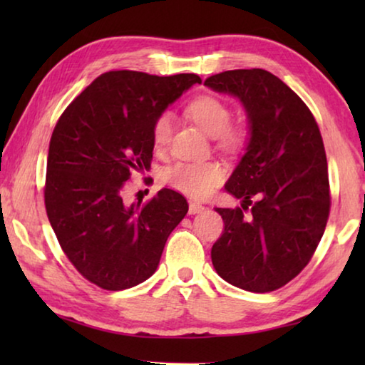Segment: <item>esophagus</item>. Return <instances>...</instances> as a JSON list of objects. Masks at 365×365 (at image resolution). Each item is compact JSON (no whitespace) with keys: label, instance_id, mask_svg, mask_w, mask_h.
Returning <instances> with one entry per match:
<instances>
[{"label":"esophagus","instance_id":"1","mask_svg":"<svg viewBox=\"0 0 365 365\" xmlns=\"http://www.w3.org/2000/svg\"><path fill=\"white\" fill-rule=\"evenodd\" d=\"M188 211H190V214H200V212L205 211V206H202L200 201H190L188 202Z\"/></svg>","mask_w":365,"mask_h":365}]
</instances>
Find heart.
I'll return each mask as SVG.
<instances>
[{
	"label": "heart",
	"mask_w": 365,
	"mask_h": 365,
	"mask_svg": "<svg viewBox=\"0 0 365 365\" xmlns=\"http://www.w3.org/2000/svg\"><path fill=\"white\" fill-rule=\"evenodd\" d=\"M185 113L206 133L212 135L215 143L225 150H238L245 145L246 130L240 123H230L232 109L225 101L212 95H201L191 100ZM174 133V119L169 113H160L153 120L151 138L156 150L169 146ZM225 169L217 160L202 163H177L165 170V182L172 188L191 196H207L224 180Z\"/></svg>",
	"instance_id": "heart-1"
}]
</instances>
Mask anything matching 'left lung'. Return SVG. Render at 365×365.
<instances>
[{
    "mask_svg": "<svg viewBox=\"0 0 365 365\" xmlns=\"http://www.w3.org/2000/svg\"><path fill=\"white\" fill-rule=\"evenodd\" d=\"M205 85L238 96L251 123L246 154L225 185L242 207H215L224 232L211 250L214 269L246 292H274L309 264L329 220L322 135L304 101L267 71H225Z\"/></svg>",
    "mask_w": 365,
    "mask_h": 365,
    "instance_id": "1",
    "label": "left lung"
}]
</instances>
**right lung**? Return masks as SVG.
<instances>
[{"mask_svg":"<svg viewBox=\"0 0 365 365\" xmlns=\"http://www.w3.org/2000/svg\"><path fill=\"white\" fill-rule=\"evenodd\" d=\"M200 82L196 73L109 71L61 114L49 140L46 215L66 257L96 287L120 292L150 279L188 212L170 188L145 205H128L125 190L151 165L153 120Z\"/></svg>","mask_w":365,"mask_h":365,"instance_id":"obj_1","label":"right lung"}]
</instances>
